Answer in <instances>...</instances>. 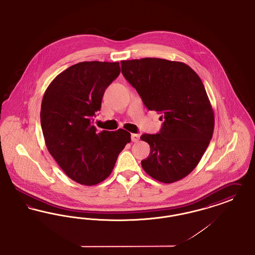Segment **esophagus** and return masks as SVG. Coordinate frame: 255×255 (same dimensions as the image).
<instances>
[{
  "mask_svg": "<svg viewBox=\"0 0 255 255\" xmlns=\"http://www.w3.org/2000/svg\"><path fill=\"white\" fill-rule=\"evenodd\" d=\"M131 138H132V141L136 142V141L139 140V135L138 134H132L131 135Z\"/></svg>",
  "mask_w": 255,
  "mask_h": 255,
  "instance_id": "34e87169",
  "label": "esophagus"
}]
</instances>
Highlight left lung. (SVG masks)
Masks as SVG:
<instances>
[{
    "mask_svg": "<svg viewBox=\"0 0 255 255\" xmlns=\"http://www.w3.org/2000/svg\"><path fill=\"white\" fill-rule=\"evenodd\" d=\"M121 72L145 107L164 120L159 134L140 136L150 145L142 168L162 183L183 179L198 165L214 132V111L202 81L184 62L156 58L121 60Z\"/></svg>",
    "mask_w": 255,
    "mask_h": 255,
    "instance_id": "obj_1",
    "label": "left lung"
}]
</instances>
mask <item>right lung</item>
<instances>
[{
	"label": "right lung",
	"mask_w": 255,
	"mask_h": 255,
	"mask_svg": "<svg viewBox=\"0 0 255 255\" xmlns=\"http://www.w3.org/2000/svg\"><path fill=\"white\" fill-rule=\"evenodd\" d=\"M120 73V62H79L57 76L43 95L40 121L47 149L79 184L104 181L131 141V134L123 129L97 133L91 121L101 109L106 89Z\"/></svg>",
	"instance_id": "1"
}]
</instances>
